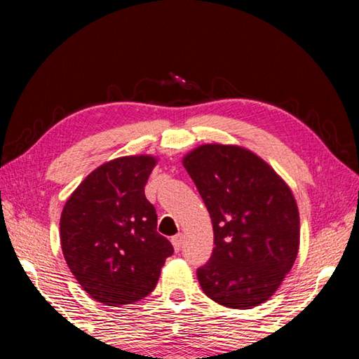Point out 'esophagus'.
<instances>
[{
	"instance_id": "1",
	"label": "esophagus",
	"mask_w": 359,
	"mask_h": 359,
	"mask_svg": "<svg viewBox=\"0 0 359 359\" xmlns=\"http://www.w3.org/2000/svg\"><path fill=\"white\" fill-rule=\"evenodd\" d=\"M171 242H172V245H174V250L179 252L180 248H182V244H184V236H182V234H175L174 238L171 239Z\"/></svg>"
}]
</instances>
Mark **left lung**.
Returning a JSON list of instances; mask_svg holds the SVG:
<instances>
[{
  "instance_id": "8db88e82",
  "label": "left lung",
  "mask_w": 359,
  "mask_h": 359,
  "mask_svg": "<svg viewBox=\"0 0 359 359\" xmlns=\"http://www.w3.org/2000/svg\"><path fill=\"white\" fill-rule=\"evenodd\" d=\"M214 224V252L198 267L212 301L252 309L280 287L297 257L299 212L288 185L238 145L205 144L184 158Z\"/></svg>"
}]
</instances>
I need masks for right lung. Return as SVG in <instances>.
Listing matches in <instances>:
<instances>
[{
  "label": "right lung",
  "mask_w": 359,
  "mask_h": 359,
  "mask_svg": "<svg viewBox=\"0 0 359 359\" xmlns=\"http://www.w3.org/2000/svg\"><path fill=\"white\" fill-rule=\"evenodd\" d=\"M156 160L121 156L96 168L66 201L60 238L81 287L118 307L150 294L174 248L156 233V210L144 187Z\"/></svg>",
  "instance_id": "right-lung-1"
}]
</instances>
